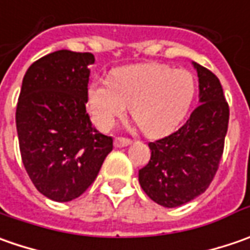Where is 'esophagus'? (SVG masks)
Returning <instances> with one entry per match:
<instances>
[{"label":"esophagus","instance_id":"1","mask_svg":"<svg viewBox=\"0 0 250 250\" xmlns=\"http://www.w3.org/2000/svg\"><path fill=\"white\" fill-rule=\"evenodd\" d=\"M130 143H132V140L125 139V138H117L115 139V146L117 147H125V146H129Z\"/></svg>","mask_w":250,"mask_h":250}]
</instances>
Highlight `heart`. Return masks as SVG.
I'll return each instance as SVG.
<instances>
[{"label":"heart","instance_id":"1","mask_svg":"<svg viewBox=\"0 0 250 250\" xmlns=\"http://www.w3.org/2000/svg\"><path fill=\"white\" fill-rule=\"evenodd\" d=\"M195 93L196 79L187 69L140 63L112 71L110 83L91 82L87 104L101 129H110L130 107L140 129L149 136H160L184 120Z\"/></svg>","mask_w":250,"mask_h":250}]
</instances>
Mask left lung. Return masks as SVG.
<instances>
[{
  "instance_id": "obj_1",
  "label": "left lung",
  "mask_w": 250,
  "mask_h": 250,
  "mask_svg": "<svg viewBox=\"0 0 250 250\" xmlns=\"http://www.w3.org/2000/svg\"><path fill=\"white\" fill-rule=\"evenodd\" d=\"M199 78V105L174 133L150 142L149 164L139 169L146 195L164 207H178L202 195L223 157L229 108L214 73L193 62Z\"/></svg>"
}]
</instances>
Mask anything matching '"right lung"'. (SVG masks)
Returning a JSON list of instances; mask_svg holds the SVG:
<instances>
[{
    "label": "right lung",
    "mask_w": 250,
    "mask_h": 250,
    "mask_svg": "<svg viewBox=\"0 0 250 250\" xmlns=\"http://www.w3.org/2000/svg\"><path fill=\"white\" fill-rule=\"evenodd\" d=\"M94 55L60 50L26 71L16 105V130L26 172L55 202L79 197L97 178L112 138L86 111Z\"/></svg>",
    "instance_id": "1"
}]
</instances>
